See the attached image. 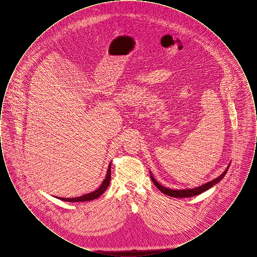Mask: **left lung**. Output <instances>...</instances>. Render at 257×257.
I'll return each instance as SVG.
<instances>
[{"label": "left lung", "instance_id": "8db88e82", "mask_svg": "<svg viewBox=\"0 0 257 257\" xmlns=\"http://www.w3.org/2000/svg\"><path fill=\"white\" fill-rule=\"evenodd\" d=\"M228 169H229V166H228V167L226 168V170L223 171V172L220 174V176L217 177L216 179H214V180H212V181H210V182H208V183L203 184V185H201V186H199V187H197V188H195V189H187V190H171V189L165 188V187L161 186V185L153 178L152 175H150V176H151V179H152L153 183L155 184V186L159 189L162 193H164V194H166V195H168V196H173V197H190V196H197V195H199V194H201V193L207 191L208 189H210L211 187H213L214 185H216L218 182H220V180L223 178V176L225 175V173L228 171Z\"/></svg>", "mask_w": 257, "mask_h": 257}]
</instances>
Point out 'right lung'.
Masks as SVG:
<instances>
[{
  "mask_svg": "<svg viewBox=\"0 0 257 257\" xmlns=\"http://www.w3.org/2000/svg\"><path fill=\"white\" fill-rule=\"evenodd\" d=\"M110 164L109 165V169L107 171V174H106V177L104 179V181L101 184V186L98 188L96 191L94 192H91L89 194H86L84 196H78V197H72V198H65V197H59L61 200L63 201H68V202H80V201H89V200H92V199H95L99 196H101L108 188L109 184L110 181Z\"/></svg>",
  "mask_w": 257,
  "mask_h": 257,
  "instance_id": "obj_1",
  "label": "right lung"
}]
</instances>
